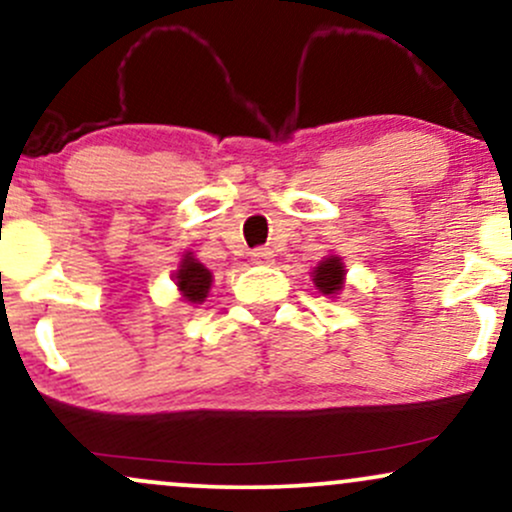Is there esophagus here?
<instances>
[{
    "label": "esophagus",
    "instance_id": "obj_1",
    "mask_svg": "<svg viewBox=\"0 0 512 512\" xmlns=\"http://www.w3.org/2000/svg\"><path fill=\"white\" fill-rule=\"evenodd\" d=\"M250 257H252V260H255L257 264H269V262H272L274 252L269 250V248H255V250L250 252Z\"/></svg>",
    "mask_w": 512,
    "mask_h": 512
}]
</instances>
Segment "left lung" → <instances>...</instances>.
I'll return each instance as SVG.
<instances>
[{
    "mask_svg": "<svg viewBox=\"0 0 512 512\" xmlns=\"http://www.w3.org/2000/svg\"><path fill=\"white\" fill-rule=\"evenodd\" d=\"M315 286L320 289L325 296H332L342 289L344 281V267L339 262V257H327L325 262H320V267H315Z\"/></svg>",
    "mask_w": 512,
    "mask_h": 512,
    "instance_id": "obj_1",
    "label": "left lung"
}]
</instances>
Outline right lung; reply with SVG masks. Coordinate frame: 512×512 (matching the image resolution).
Listing matches in <instances>:
<instances>
[{"label":"right lung","mask_w":512,"mask_h":512,"mask_svg":"<svg viewBox=\"0 0 512 512\" xmlns=\"http://www.w3.org/2000/svg\"><path fill=\"white\" fill-rule=\"evenodd\" d=\"M175 281H178L182 296L190 303H202L207 298L209 286H211V272L204 264H199L195 257L185 255L182 260L178 274H175Z\"/></svg>","instance_id":"obj_1"}]
</instances>
